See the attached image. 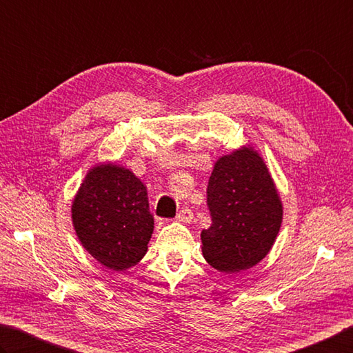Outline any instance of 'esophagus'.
I'll use <instances>...</instances> for the list:
<instances>
[{
	"label": "esophagus",
	"instance_id": "obj_1",
	"mask_svg": "<svg viewBox=\"0 0 353 353\" xmlns=\"http://www.w3.org/2000/svg\"><path fill=\"white\" fill-rule=\"evenodd\" d=\"M176 219L181 223H192V219H194V214H192V210L188 208H183L181 210L178 212Z\"/></svg>",
	"mask_w": 353,
	"mask_h": 353
}]
</instances>
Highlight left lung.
<instances>
[{"instance_id":"obj_1","label":"left lung","mask_w":353,"mask_h":353,"mask_svg":"<svg viewBox=\"0 0 353 353\" xmlns=\"http://www.w3.org/2000/svg\"><path fill=\"white\" fill-rule=\"evenodd\" d=\"M209 229L201 232L203 255L212 268L235 274L258 264L274 245L283 204L269 169L249 145L215 163L208 184Z\"/></svg>"}]
</instances>
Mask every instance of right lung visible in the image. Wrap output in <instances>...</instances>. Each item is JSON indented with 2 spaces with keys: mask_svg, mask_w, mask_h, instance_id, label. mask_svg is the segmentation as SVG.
Wrapping results in <instances>:
<instances>
[{
  "mask_svg": "<svg viewBox=\"0 0 353 353\" xmlns=\"http://www.w3.org/2000/svg\"><path fill=\"white\" fill-rule=\"evenodd\" d=\"M72 221L83 248L110 270L135 265L154 232L148 189L129 169L97 164L72 203Z\"/></svg>",
  "mask_w": 353,
  "mask_h": 353,
  "instance_id": "obj_1",
  "label": "right lung"
}]
</instances>
